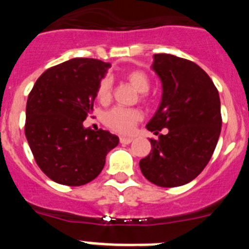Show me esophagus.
<instances>
[{"mask_svg": "<svg viewBox=\"0 0 249 249\" xmlns=\"http://www.w3.org/2000/svg\"><path fill=\"white\" fill-rule=\"evenodd\" d=\"M132 141H133V138H131V137H121L120 138V142L122 144H129Z\"/></svg>", "mask_w": 249, "mask_h": 249, "instance_id": "1", "label": "esophagus"}]
</instances>
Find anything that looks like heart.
<instances>
[{
    "label": "heart",
    "instance_id": "1",
    "mask_svg": "<svg viewBox=\"0 0 249 249\" xmlns=\"http://www.w3.org/2000/svg\"><path fill=\"white\" fill-rule=\"evenodd\" d=\"M127 81L140 92L141 101H148V89L151 87V78L144 71L133 70L124 76ZM96 97L100 102H108L112 97V81L108 77L101 78L96 89ZM142 120V112L137 108L113 107L105 114V124L121 135H129L135 131L137 123Z\"/></svg>",
    "mask_w": 249,
    "mask_h": 249
}]
</instances>
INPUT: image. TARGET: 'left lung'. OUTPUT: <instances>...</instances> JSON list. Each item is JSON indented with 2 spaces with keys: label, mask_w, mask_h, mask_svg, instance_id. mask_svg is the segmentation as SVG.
Instances as JSON below:
<instances>
[{
  "label": "left lung",
  "mask_w": 249,
  "mask_h": 249,
  "mask_svg": "<svg viewBox=\"0 0 249 249\" xmlns=\"http://www.w3.org/2000/svg\"><path fill=\"white\" fill-rule=\"evenodd\" d=\"M152 68L163 94L147 124L158 135L149 140L151 153L140 160L144 177L156 186L178 187L195 179L208 164L222 128L218 89L195 62L168 53L155 54Z\"/></svg>",
  "instance_id": "obj_1"
}]
</instances>
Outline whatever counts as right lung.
I'll return each instance as SVG.
<instances>
[{
  "instance_id": "add662e5",
  "label": "right lung",
  "mask_w": 249,
  "mask_h": 249,
  "mask_svg": "<svg viewBox=\"0 0 249 249\" xmlns=\"http://www.w3.org/2000/svg\"><path fill=\"white\" fill-rule=\"evenodd\" d=\"M108 67L100 59H70L46 70L28 94L26 138L37 166L57 183L93 181L107 153L118 144L117 136L108 131L83 127Z\"/></svg>"
}]
</instances>
